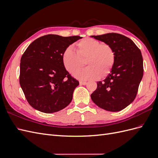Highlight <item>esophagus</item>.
<instances>
[{"label": "esophagus", "mask_w": 158, "mask_h": 158, "mask_svg": "<svg viewBox=\"0 0 158 158\" xmlns=\"http://www.w3.org/2000/svg\"><path fill=\"white\" fill-rule=\"evenodd\" d=\"M79 83H80V85H85L87 84L86 82H85V81H82V80H80Z\"/></svg>", "instance_id": "34e87169"}]
</instances>
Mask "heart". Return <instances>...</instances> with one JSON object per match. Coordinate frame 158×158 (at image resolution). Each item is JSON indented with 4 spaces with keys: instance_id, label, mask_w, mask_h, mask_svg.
Masks as SVG:
<instances>
[{
    "instance_id": "1",
    "label": "heart",
    "mask_w": 158,
    "mask_h": 158,
    "mask_svg": "<svg viewBox=\"0 0 158 158\" xmlns=\"http://www.w3.org/2000/svg\"><path fill=\"white\" fill-rule=\"evenodd\" d=\"M76 53L68 47L62 54V63L64 69L71 74L80 70L84 64L88 66L75 74V76L84 80H95L105 78L111 73L115 61V53L108 44H101L93 38H84L76 45Z\"/></svg>"
}]
</instances>
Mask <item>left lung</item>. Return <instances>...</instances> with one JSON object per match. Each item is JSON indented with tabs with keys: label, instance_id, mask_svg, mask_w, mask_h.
Instances as JSON below:
<instances>
[{
	"label": "left lung",
	"instance_id": "left-lung-1",
	"mask_svg": "<svg viewBox=\"0 0 158 158\" xmlns=\"http://www.w3.org/2000/svg\"><path fill=\"white\" fill-rule=\"evenodd\" d=\"M91 37L109 45L115 53L111 73L102 82H97V89L91 94V98L106 111H121L135 100L143 77L141 51L130 38L119 33Z\"/></svg>",
	"mask_w": 158,
	"mask_h": 158
}]
</instances>
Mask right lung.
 Here are the masks:
<instances>
[{"label":"right lung","instance_id":"right-lung-1","mask_svg":"<svg viewBox=\"0 0 158 158\" xmlns=\"http://www.w3.org/2000/svg\"><path fill=\"white\" fill-rule=\"evenodd\" d=\"M80 36L49 34L28 46L20 60V84L27 102L35 109L52 113L69 106L79 82L62 63L64 50Z\"/></svg>","mask_w":158,"mask_h":158}]
</instances>
